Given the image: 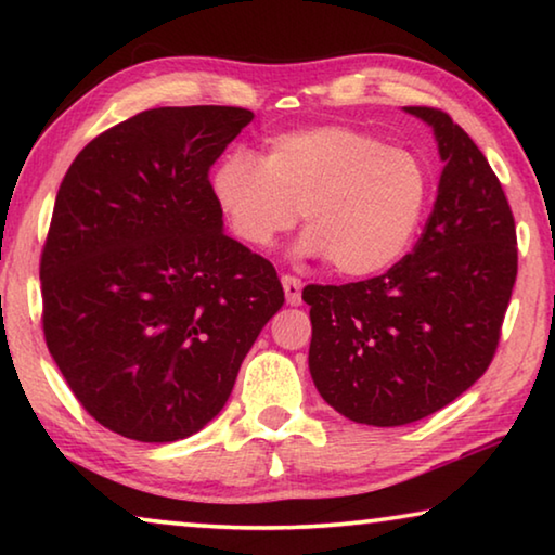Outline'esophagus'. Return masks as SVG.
<instances>
[{
    "mask_svg": "<svg viewBox=\"0 0 555 555\" xmlns=\"http://www.w3.org/2000/svg\"><path fill=\"white\" fill-rule=\"evenodd\" d=\"M281 284H284L286 304L288 306H300V288H304V284H300V279L291 276V274H284V276H281Z\"/></svg>",
    "mask_w": 555,
    "mask_h": 555,
    "instance_id": "esophagus-1",
    "label": "esophagus"
}]
</instances>
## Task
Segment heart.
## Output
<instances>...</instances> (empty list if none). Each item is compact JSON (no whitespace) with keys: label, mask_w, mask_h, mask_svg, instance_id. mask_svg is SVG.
<instances>
[{"label":"heart","mask_w":555,"mask_h":555,"mask_svg":"<svg viewBox=\"0 0 555 555\" xmlns=\"http://www.w3.org/2000/svg\"><path fill=\"white\" fill-rule=\"evenodd\" d=\"M210 193L228 230L264 249L300 218L306 257H327L337 274L374 276L406 255L424 224L434 176L411 149L367 131L318 125L284 131L267 154L234 149L210 173Z\"/></svg>","instance_id":"b5f03b06"}]
</instances>
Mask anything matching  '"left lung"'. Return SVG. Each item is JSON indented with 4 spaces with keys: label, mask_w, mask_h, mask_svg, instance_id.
I'll return each mask as SVG.
<instances>
[{
    "label": "left lung",
    "mask_w": 555,
    "mask_h": 555,
    "mask_svg": "<svg viewBox=\"0 0 555 555\" xmlns=\"http://www.w3.org/2000/svg\"><path fill=\"white\" fill-rule=\"evenodd\" d=\"M403 109L434 127L446 164L424 234L387 274L304 288L315 389L367 426L413 424L473 387L516 281L514 215L485 154L446 112Z\"/></svg>",
    "instance_id": "1"
}]
</instances>
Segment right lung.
<instances>
[{
  "label": "right lung",
  "mask_w": 555,
  "mask_h": 555,
  "mask_svg": "<svg viewBox=\"0 0 555 555\" xmlns=\"http://www.w3.org/2000/svg\"><path fill=\"white\" fill-rule=\"evenodd\" d=\"M255 119L156 107L70 164L41 255L43 335L75 399L115 434L173 443L212 421L284 306L271 261L222 232L210 166Z\"/></svg>",
  "instance_id": "1"
}]
</instances>
